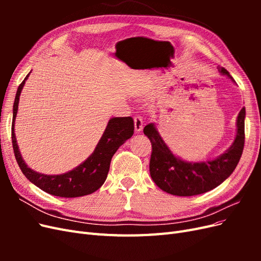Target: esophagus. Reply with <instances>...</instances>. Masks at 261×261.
Wrapping results in <instances>:
<instances>
[{"instance_id":"obj_1","label":"esophagus","mask_w":261,"mask_h":261,"mask_svg":"<svg viewBox=\"0 0 261 261\" xmlns=\"http://www.w3.org/2000/svg\"><path fill=\"white\" fill-rule=\"evenodd\" d=\"M134 123H135V132L136 133H140L144 128V121L143 117L140 115H136L134 117Z\"/></svg>"}]
</instances>
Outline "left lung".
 I'll use <instances>...</instances> for the list:
<instances>
[{"label":"left lung","instance_id":"1","mask_svg":"<svg viewBox=\"0 0 261 261\" xmlns=\"http://www.w3.org/2000/svg\"><path fill=\"white\" fill-rule=\"evenodd\" d=\"M219 72L234 82L224 67ZM245 108L236 121V137L226 151L206 162H186L172 153L153 123L145 126L144 134L152 146L150 156V175L162 191L175 196H195L216 188L230 176L240 162L245 143Z\"/></svg>","mask_w":261,"mask_h":261}]
</instances>
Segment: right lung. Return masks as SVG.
Instances as JSON below:
<instances>
[{
	"label": "right lung",
	"instance_id": "right-lung-1",
	"mask_svg": "<svg viewBox=\"0 0 261 261\" xmlns=\"http://www.w3.org/2000/svg\"><path fill=\"white\" fill-rule=\"evenodd\" d=\"M29 74L19 85L13 106L12 144L15 158H16L22 174L31 183L42 189L43 192L53 196L64 197V198L82 197L98 191L107 179L110 163H111L112 156L116 152V150L133 136V118L130 116L111 118L92 154L74 170L60 175H45L35 172L28 168L25 161L22 160L14 133V124L18 110L19 96Z\"/></svg>",
	"mask_w": 261,
	"mask_h": 261
}]
</instances>
